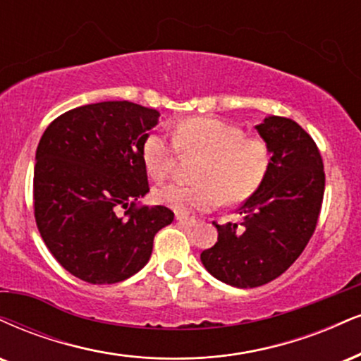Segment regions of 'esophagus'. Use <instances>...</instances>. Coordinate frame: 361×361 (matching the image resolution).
<instances>
[{"label":"esophagus","instance_id":"34e87169","mask_svg":"<svg viewBox=\"0 0 361 361\" xmlns=\"http://www.w3.org/2000/svg\"><path fill=\"white\" fill-rule=\"evenodd\" d=\"M176 222L180 225H185V227H195V225H197V220L183 215H176Z\"/></svg>","mask_w":361,"mask_h":361}]
</instances>
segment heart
<instances>
[{
  "instance_id": "1",
  "label": "heart",
  "mask_w": 361,
  "mask_h": 361,
  "mask_svg": "<svg viewBox=\"0 0 361 361\" xmlns=\"http://www.w3.org/2000/svg\"><path fill=\"white\" fill-rule=\"evenodd\" d=\"M171 142L161 134H149L142 142V163L153 180L163 181L175 168L176 153L202 158L197 185H161L154 198L180 215L207 212L220 200L235 205L260 188L271 168V147L266 139L245 136L238 126L214 117H190L171 128Z\"/></svg>"
}]
</instances>
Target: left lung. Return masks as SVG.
<instances>
[{
  "label": "left lung",
  "mask_w": 361,
  "mask_h": 361,
  "mask_svg": "<svg viewBox=\"0 0 361 361\" xmlns=\"http://www.w3.org/2000/svg\"><path fill=\"white\" fill-rule=\"evenodd\" d=\"M257 131L271 147L266 180L238 208L240 224L214 222L219 240L200 255L212 276L242 289L274 281L302 254L324 195L323 158L301 126L271 116Z\"/></svg>",
  "instance_id": "left-lung-1"
}]
</instances>
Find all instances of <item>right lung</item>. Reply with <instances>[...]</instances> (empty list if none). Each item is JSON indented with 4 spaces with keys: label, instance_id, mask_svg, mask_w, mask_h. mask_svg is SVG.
Returning <instances> with one entry per match:
<instances>
[{
    "label": "right lung",
    "instance_id": "1",
    "mask_svg": "<svg viewBox=\"0 0 361 361\" xmlns=\"http://www.w3.org/2000/svg\"><path fill=\"white\" fill-rule=\"evenodd\" d=\"M158 116L129 101L87 104L51 121L38 142V232L82 281L114 284L134 276L149 260L156 232L175 219L163 205H137L149 192L142 142ZM121 207L124 217L116 215Z\"/></svg>",
    "mask_w": 361,
    "mask_h": 361
}]
</instances>
